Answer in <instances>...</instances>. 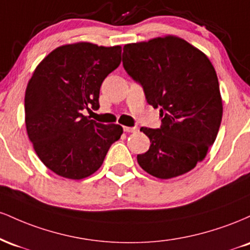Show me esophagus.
<instances>
[{
  "instance_id": "34e87169",
  "label": "esophagus",
  "mask_w": 250,
  "mask_h": 250,
  "mask_svg": "<svg viewBox=\"0 0 250 250\" xmlns=\"http://www.w3.org/2000/svg\"><path fill=\"white\" fill-rule=\"evenodd\" d=\"M123 130L125 133H136L139 131V127H123Z\"/></svg>"
}]
</instances>
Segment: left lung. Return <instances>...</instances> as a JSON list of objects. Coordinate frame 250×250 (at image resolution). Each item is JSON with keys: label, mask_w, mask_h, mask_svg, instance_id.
I'll return each instance as SVG.
<instances>
[{"label": "left lung", "mask_w": 250, "mask_h": 250, "mask_svg": "<svg viewBox=\"0 0 250 250\" xmlns=\"http://www.w3.org/2000/svg\"><path fill=\"white\" fill-rule=\"evenodd\" d=\"M122 62L162 117L160 128H141L151 145L137 155V162L159 179L188 173L206 157L222 120L213 64L202 51L175 36L125 44Z\"/></svg>", "instance_id": "1"}]
</instances>
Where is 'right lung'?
<instances>
[{
  "mask_svg": "<svg viewBox=\"0 0 250 250\" xmlns=\"http://www.w3.org/2000/svg\"><path fill=\"white\" fill-rule=\"evenodd\" d=\"M121 51L120 45L88 42L62 45L37 65L28 83V136L40 160L60 176H90L121 137V125H102L82 114L100 108V88L121 63Z\"/></svg>",
  "mask_w": 250,
  "mask_h": 250,
  "instance_id": "add662e5",
  "label": "right lung"
}]
</instances>
